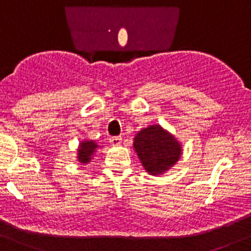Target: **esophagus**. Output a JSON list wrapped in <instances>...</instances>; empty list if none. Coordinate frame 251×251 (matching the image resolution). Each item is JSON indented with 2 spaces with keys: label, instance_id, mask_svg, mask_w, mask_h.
<instances>
[{
  "label": "esophagus",
  "instance_id": "1",
  "mask_svg": "<svg viewBox=\"0 0 251 251\" xmlns=\"http://www.w3.org/2000/svg\"><path fill=\"white\" fill-rule=\"evenodd\" d=\"M121 143H122V138L121 136H112V138H110V144L112 146H118V145H121Z\"/></svg>",
  "mask_w": 251,
  "mask_h": 251
}]
</instances>
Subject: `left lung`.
Instances as JSON below:
<instances>
[{
	"mask_svg": "<svg viewBox=\"0 0 251 251\" xmlns=\"http://www.w3.org/2000/svg\"><path fill=\"white\" fill-rule=\"evenodd\" d=\"M144 169L150 175H162L172 169L182 154V144L161 125L138 131L133 143Z\"/></svg>",
	"mask_w": 251,
	"mask_h": 251,
	"instance_id": "8db88e82",
	"label": "left lung"
}]
</instances>
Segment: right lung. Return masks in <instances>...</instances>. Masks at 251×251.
Segmentation results:
<instances>
[{
    "instance_id": "1",
    "label": "right lung",
    "mask_w": 251,
    "mask_h": 251,
    "mask_svg": "<svg viewBox=\"0 0 251 251\" xmlns=\"http://www.w3.org/2000/svg\"><path fill=\"white\" fill-rule=\"evenodd\" d=\"M99 149H101V146H99L97 141L84 139L79 143L78 149H77V162L81 165L88 164Z\"/></svg>"
}]
</instances>
